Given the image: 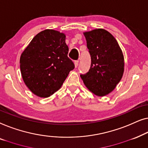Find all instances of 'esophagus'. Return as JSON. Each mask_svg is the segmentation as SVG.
<instances>
[{"label": "esophagus", "mask_w": 148, "mask_h": 148, "mask_svg": "<svg viewBox=\"0 0 148 148\" xmlns=\"http://www.w3.org/2000/svg\"><path fill=\"white\" fill-rule=\"evenodd\" d=\"M78 60H76V61H74V66H75V67H77V66H78Z\"/></svg>", "instance_id": "esophagus-1"}]
</instances>
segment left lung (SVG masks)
<instances>
[{
  "label": "left lung",
  "mask_w": 148,
  "mask_h": 148,
  "mask_svg": "<svg viewBox=\"0 0 148 148\" xmlns=\"http://www.w3.org/2000/svg\"><path fill=\"white\" fill-rule=\"evenodd\" d=\"M91 58L88 72L81 74L85 86L99 97L112 92L120 82L124 72V58L113 35L103 29L84 32Z\"/></svg>",
  "instance_id": "8db88e82"
}]
</instances>
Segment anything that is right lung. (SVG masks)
Listing matches in <instances>:
<instances>
[{
  "mask_svg": "<svg viewBox=\"0 0 148 148\" xmlns=\"http://www.w3.org/2000/svg\"><path fill=\"white\" fill-rule=\"evenodd\" d=\"M65 40L63 33L45 29L33 37L21 56L23 80L39 97H50L59 90L74 68Z\"/></svg>",
  "mask_w": 148,
  "mask_h": 148,
  "instance_id": "right-lung-1",
  "label": "right lung"
}]
</instances>
